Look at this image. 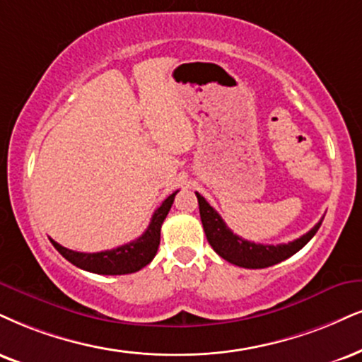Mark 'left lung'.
<instances>
[{
    "instance_id": "left-lung-1",
    "label": "left lung",
    "mask_w": 362,
    "mask_h": 362,
    "mask_svg": "<svg viewBox=\"0 0 362 362\" xmlns=\"http://www.w3.org/2000/svg\"><path fill=\"white\" fill-rule=\"evenodd\" d=\"M196 198H198L199 216H202L203 228L209 245L226 262L243 267V269H267V267H272L296 255L298 250L304 248L310 242L312 236L317 233L324 220L322 218L314 228L302 235L300 238L293 240V242L280 245L253 243L235 235L202 194L196 193Z\"/></svg>"
}]
</instances>
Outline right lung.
<instances>
[{
    "mask_svg": "<svg viewBox=\"0 0 362 362\" xmlns=\"http://www.w3.org/2000/svg\"><path fill=\"white\" fill-rule=\"evenodd\" d=\"M177 193V191H176ZM168 196L163 204L156 209L153 218H151L149 226L142 233L139 238L134 240L131 243L122 245L114 250H105V252L97 253H83V252H74L62 247L55 240H50L62 257H65L70 263H74L78 269L92 272V274L99 275H124V274H134V272L144 269L147 263L156 257L159 248L160 240V226H163L164 218L168 216L169 209L173 206L174 196Z\"/></svg>",
    "mask_w": 362,
    "mask_h": 362,
    "instance_id": "1",
    "label": "right lung"
}]
</instances>
